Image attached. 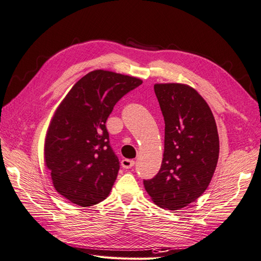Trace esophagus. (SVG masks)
<instances>
[{
  "label": "esophagus",
  "instance_id": "esophagus-1",
  "mask_svg": "<svg viewBox=\"0 0 261 261\" xmlns=\"http://www.w3.org/2000/svg\"><path fill=\"white\" fill-rule=\"evenodd\" d=\"M134 164H135V162L133 161V160H126V158H124V160L122 161V166L125 169L132 168L133 166H134Z\"/></svg>",
  "mask_w": 261,
  "mask_h": 261
}]
</instances>
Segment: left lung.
I'll list each match as a JSON object with an SVG mask.
<instances>
[{
    "instance_id": "8db88e82",
    "label": "left lung",
    "mask_w": 261,
    "mask_h": 261,
    "mask_svg": "<svg viewBox=\"0 0 261 261\" xmlns=\"http://www.w3.org/2000/svg\"><path fill=\"white\" fill-rule=\"evenodd\" d=\"M165 120L162 167L144 180L157 206L179 211L205 193L219 157V137L212 110L195 88L180 83L154 85Z\"/></svg>"
}]
</instances>
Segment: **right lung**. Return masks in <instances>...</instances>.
Listing matches in <instances>:
<instances>
[{"label": "right lung", "instance_id": "add662e5", "mask_svg": "<svg viewBox=\"0 0 261 261\" xmlns=\"http://www.w3.org/2000/svg\"><path fill=\"white\" fill-rule=\"evenodd\" d=\"M143 83L95 69L76 83L50 119L44 162L56 192L75 205L93 206L110 195L119 169L105 123L125 94Z\"/></svg>", "mask_w": 261, "mask_h": 261}]
</instances>
